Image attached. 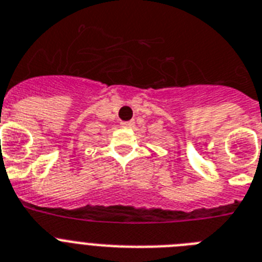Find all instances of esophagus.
<instances>
[{
	"mask_svg": "<svg viewBox=\"0 0 262 262\" xmlns=\"http://www.w3.org/2000/svg\"><path fill=\"white\" fill-rule=\"evenodd\" d=\"M133 125H135L133 121H125V122H121V126L122 127H132Z\"/></svg>",
	"mask_w": 262,
	"mask_h": 262,
	"instance_id": "esophagus-1",
	"label": "esophagus"
}]
</instances>
